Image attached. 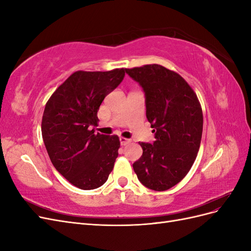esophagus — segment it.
<instances>
[{
  "mask_svg": "<svg viewBox=\"0 0 251 251\" xmlns=\"http://www.w3.org/2000/svg\"><path fill=\"white\" fill-rule=\"evenodd\" d=\"M131 142V139H127L126 137H120V143L121 146H126V144H128Z\"/></svg>",
  "mask_w": 251,
  "mask_h": 251,
  "instance_id": "34e87169",
  "label": "esophagus"
}]
</instances>
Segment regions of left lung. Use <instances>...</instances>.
<instances>
[{"label":"left lung","instance_id":"1","mask_svg":"<svg viewBox=\"0 0 251 251\" xmlns=\"http://www.w3.org/2000/svg\"><path fill=\"white\" fill-rule=\"evenodd\" d=\"M146 92L147 118L154 128L153 144L139 142L142 156L133 169L141 183L162 192L183 179L200 148L203 113L193 88L177 72L161 65L126 69Z\"/></svg>","mask_w":251,"mask_h":251}]
</instances>
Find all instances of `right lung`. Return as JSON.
<instances>
[{
  "label": "right lung",
  "mask_w": 251,
  "mask_h": 251,
  "mask_svg": "<svg viewBox=\"0 0 251 251\" xmlns=\"http://www.w3.org/2000/svg\"><path fill=\"white\" fill-rule=\"evenodd\" d=\"M126 69L76 71L48 100L42 119V136L53 166L80 189H94L108 180L118 156L117 135L90 130L104 97L125 77Z\"/></svg>",
  "instance_id": "1"
}]
</instances>
